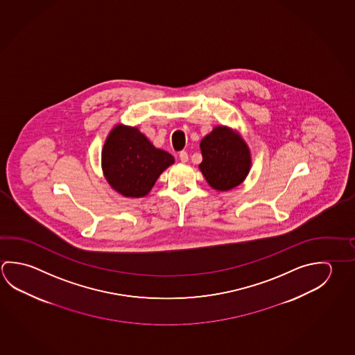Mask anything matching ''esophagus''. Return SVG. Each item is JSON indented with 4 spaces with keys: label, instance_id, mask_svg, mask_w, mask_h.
<instances>
[{
    "label": "esophagus",
    "instance_id": "esophagus-1",
    "mask_svg": "<svg viewBox=\"0 0 355 355\" xmlns=\"http://www.w3.org/2000/svg\"><path fill=\"white\" fill-rule=\"evenodd\" d=\"M180 162L182 163L188 162V153H187V152H184V150H183V152H180Z\"/></svg>",
    "mask_w": 355,
    "mask_h": 355
}]
</instances>
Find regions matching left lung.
Returning <instances> with one entry per match:
<instances>
[{"label": "left lung", "mask_w": 355, "mask_h": 355, "mask_svg": "<svg viewBox=\"0 0 355 355\" xmlns=\"http://www.w3.org/2000/svg\"><path fill=\"white\" fill-rule=\"evenodd\" d=\"M199 164L208 184L218 192H227L242 184L252 167L248 144L239 132L227 125H216L202 138Z\"/></svg>", "instance_id": "1"}]
</instances>
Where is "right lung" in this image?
I'll use <instances>...</instances> for the list:
<instances>
[{"label":"right lung","mask_w":355,"mask_h":355,"mask_svg":"<svg viewBox=\"0 0 355 355\" xmlns=\"http://www.w3.org/2000/svg\"><path fill=\"white\" fill-rule=\"evenodd\" d=\"M175 157L156 148L137 127L114 125L101 155V166L108 184L127 198H142L150 192Z\"/></svg>","instance_id":"right-lung-1"}]
</instances>
